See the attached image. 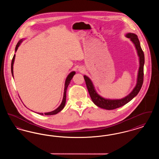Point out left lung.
<instances>
[{"instance_id": "left-lung-1", "label": "left lung", "mask_w": 159, "mask_h": 159, "mask_svg": "<svg viewBox=\"0 0 159 159\" xmlns=\"http://www.w3.org/2000/svg\"><path fill=\"white\" fill-rule=\"evenodd\" d=\"M126 36L128 38H129L130 40L134 43L138 52V55L139 57V71H138L136 86L134 88L133 91H132L128 95L120 99H109L104 98L101 96H99L97 93V92L94 89L93 84L91 82V79L86 76H83L89 93L90 95V97L93 102L96 106L104 109L114 110L125 105L137 95V94L139 93L143 84L144 65V61H145L144 60V52L141 49L139 40L135 34L129 33L128 34H126Z\"/></svg>"}]
</instances>
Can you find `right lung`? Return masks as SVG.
<instances>
[{"label": "right lung", "instance_id": "obj_1", "mask_svg": "<svg viewBox=\"0 0 159 159\" xmlns=\"http://www.w3.org/2000/svg\"><path fill=\"white\" fill-rule=\"evenodd\" d=\"M23 42V39L20 40L16 44V47H15V52L16 51L18 48L19 47L20 45L21 44V43ZM15 55L14 54V57H13V58L12 60V62H11V73H12V75L14 77V75H13V65H14V60H15ZM75 71H72L71 72L69 75H68L66 80V82H65V87H64V97H63V99H62V101L61 104L60 106H59L56 110H53L51 112H49V113H45V115H53V114H56L59 113L60 111H61L64 107L65 104H66V91H67V87H68V84L70 83V81L72 79L73 76L75 75ZM39 114H42V115H43V113H38Z\"/></svg>", "mask_w": 159, "mask_h": 159}]
</instances>
